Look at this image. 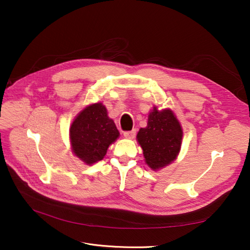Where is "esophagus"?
Masks as SVG:
<instances>
[{
	"instance_id": "1",
	"label": "esophagus",
	"mask_w": 250,
	"mask_h": 250,
	"mask_svg": "<svg viewBox=\"0 0 250 250\" xmlns=\"http://www.w3.org/2000/svg\"><path fill=\"white\" fill-rule=\"evenodd\" d=\"M136 133H137L136 129H133V130H130V132H125L124 136L126 139H134L136 137Z\"/></svg>"
}]
</instances>
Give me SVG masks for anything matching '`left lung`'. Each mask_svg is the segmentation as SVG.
Wrapping results in <instances>:
<instances>
[{
    "mask_svg": "<svg viewBox=\"0 0 250 250\" xmlns=\"http://www.w3.org/2000/svg\"><path fill=\"white\" fill-rule=\"evenodd\" d=\"M183 132L174 112L154 106L146 127H141L137 141L146 164L154 171L171 164L180 152Z\"/></svg>",
    "mask_w": 250,
    "mask_h": 250,
    "instance_id": "left-lung-1",
    "label": "left lung"
}]
</instances>
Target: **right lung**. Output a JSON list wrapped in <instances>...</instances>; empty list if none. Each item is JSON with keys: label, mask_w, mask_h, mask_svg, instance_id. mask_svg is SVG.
Masks as SVG:
<instances>
[{"label": "right lung", "mask_w": 250, "mask_h": 250, "mask_svg": "<svg viewBox=\"0 0 250 250\" xmlns=\"http://www.w3.org/2000/svg\"><path fill=\"white\" fill-rule=\"evenodd\" d=\"M118 137L120 132L101 102L89 104L79 112L70 127L72 152L86 165L102 160Z\"/></svg>", "instance_id": "obj_1"}]
</instances>
